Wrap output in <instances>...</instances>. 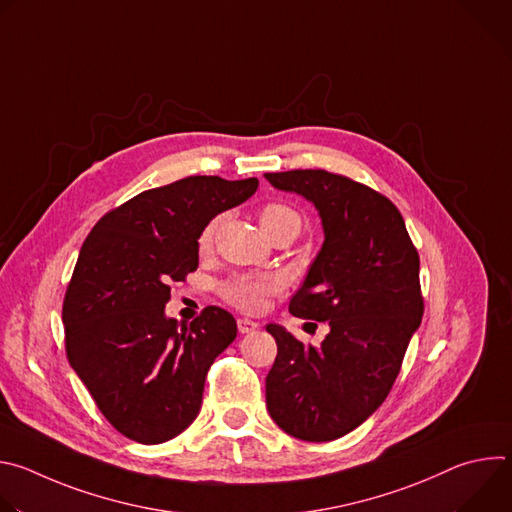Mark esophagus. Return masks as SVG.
Segmentation results:
<instances>
[{"label": "esophagus", "instance_id": "obj_1", "mask_svg": "<svg viewBox=\"0 0 512 512\" xmlns=\"http://www.w3.org/2000/svg\"><path fill=\"white\" fill-rule=\"evenodd\" d=\"M237 328H239L241 334H249V332H255V330L259 328V324L253 322V320H249V318H239V320H237Z\"/></svg>", "mask_w": 512, "mask_h": 512}]
</instances>
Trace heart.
I'll use <instances>...</instances> for the list:
<instances>
[{
	"label": "heart",
	"mask_w": 512,
	"mask_h": 512,
	"mask_svg": "<svg viewBox=\"0 0 512 512\" xmlns=\"http://www.w3.org/2000/svg\"><path fill=\"white\" fill-rule=\"evenodd\" d=\"M259 225L265 231V235L269 237L271 233L281 231V229L300 231L302 218L294 208L287 204L269 202L259 208ZM214 229H216V221H210L202 229V233L198 237L200 249L210 247ZM277 289H279V279L273 275H237L223 285V296L239 310L255 312L261 306L263 298L273 294V291H277Z\"/></svg>",
	"instance_id": "b5f03b06"
}]
</instances>
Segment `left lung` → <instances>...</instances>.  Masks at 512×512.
<instances>
[{"label": "left lung", "mask_w": 512, "mask_h": 512, "mask_svg": "<svg viewBox=\"0 0 512 512\" xmlns=\"http://www.w3.org/2000/svg\"><path fill=\"white\" fill-rule=\"evenodd\" d=\"M310 200L324 243L289 312L328 322L316 346L267 324L277 356L265 379L271 419L304 442H332L387 399L421 324L419 255L397 206L377 190L326 170L265 174Z\"/></svg>", "instance_id": "left-lung-1"}]
</instances>
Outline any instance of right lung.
Listing matches in <instances>:
<instances>
[{"label":"right lung","mask_w":512,"mask_h":512,"mask_svg":"<svg viewBox=\"0 0 512 512\" xmlns=\"http://www.w3.org/2000/svg\"><path fill=\"white\" fill-rule=\"evenodd\" d=\"M257 178L188 176L107 212L85 239L64 304L70 367L107 421L139 444H162L198 415L206 373L237 338L235 318L208 306L168 318L170 281L198 267L202 229L255 194Z\"/></svg>","instance_id":"1"}]
</instances>
